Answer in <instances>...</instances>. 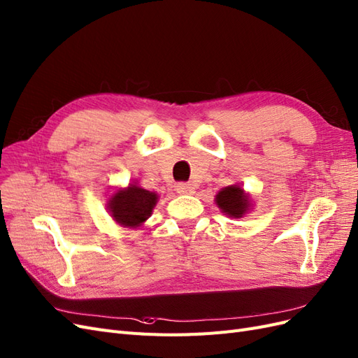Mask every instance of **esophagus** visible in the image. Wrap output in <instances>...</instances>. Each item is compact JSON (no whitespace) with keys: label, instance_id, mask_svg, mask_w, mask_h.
Here are the masks:
<instances>
[{"label":"esophagus","instance_id":"1","mask_svg":"<svg viewBox=\"0 0 358 358\" xmlns=\"http://www.w3.org/2000/svg\"><path fill=\"white\" fill-rule=\"evenodd\" d=\"M176 192L180 194V196H187V194H194V187L191 183H185V182H180L176 185Z\"/></svg>","mask_w":358,"mask_h":358}]
</instances>
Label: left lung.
<instances>
[{
	"mask_svg": "<svg viewBox=\"0 0 358 358\" xmlns=\"http://www.w3.org/2000/svg\"><path fill=\"white\" fill-rule=\"evenodd\" d=\"M218 208L231 218H242V216L251 208L249 196L239 185H230L222 188L215 197Z\"/></svg>",
	"mask_w": 358,
	"mask_h": 358,
	"instance_id": "left-lung-1",
	"label": "left lung"
}]
</instances>
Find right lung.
<instances>
[{
	"mask_svg": "<svg viewBox=\"0 0 358 358\" xmlns=\"http://www.w3.org/2000/svg\"><path fill=\"white\" fill-rule=\"evenodd\" d=\"M158 194L129 183L127 188L117 189L107 203L112 218L127 229H137L142 225L155 208Z\"/></svg>",
	"mask_w": 358,
	"mask_h": 358,
	"instance_id": "add662e5",
	"label": "right lung"
}]
</instances>
